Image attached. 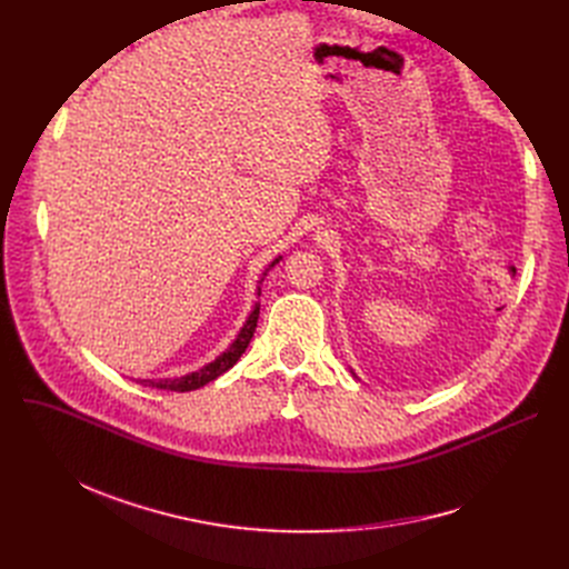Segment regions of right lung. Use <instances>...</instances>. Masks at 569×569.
<instances>
[{"label":"right lung","mask_w":569,"mask_h":569,"mask_svg":"<svg viewBox=\"0 0 569 569\" xmlns=\"http://www.w3.org/2000/svg\"><path fill=\"white\" fill-rule=\"evenodd\" d=\"M279 260H281V258H277L269 267H274ZM264 274H267V272H264ZM264 274H262V279H264ZM262 279H260V281H262ZM258 295H260V292H258ZM258 316H260V305L253 307L249 320L244 322L242 330H239V335H237V339L232 341V346H230L226 352H221L214 362H209L207 367H202V369H198V371H193V373H187V376H182V378L140 380V385H144V387H157V390H170V392H191V390H198V387L207 385L209 380L219 378V376L226 373L230 367H234V362H237L239 357H242V352L247 350V346H249V341L253 339V332H256Z\"/></svg>","instance_id":"right-lung-1"}]
</instances>
